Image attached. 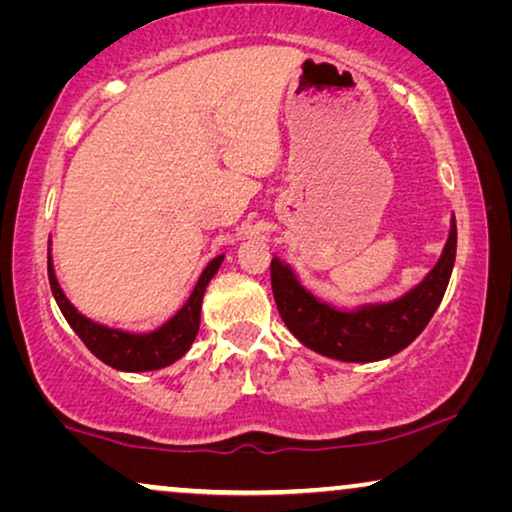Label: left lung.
<instances>
[{"instance_id":"left-lung-1","label":"left lung","mask_w":512,"mask_h":512,"mask_svg":"<svg viewBox=\"0 0 512 512\" xmlns=\"http://www.w3.org/2000/svg\"><path fill=\"white\" fill-rule=\"evenodd\" d=\"M454 256L457 221L452 216L443 256L424 282L394 303L368 305L356 312H340L321 303L298 284L289 265L279 263V258L270 263V282L284 324L305 347L338 361L368 363L394 356L424 331L445 296Z\"/></svg>"}]
</instances>
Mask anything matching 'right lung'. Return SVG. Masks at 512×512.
Returning <instances> with one entry per match:
<instances>
[{"mask_svg": "<svg viewBox=\"0 0 512 512\" xmlns=\"http://www.w3.org/2000/svg\"><path fill=\"white\" fill-rule=\"evenodd\" d=\"M221 261L223 256H216L200 275L186 305L167 324L160 326L158 331L146 335L116 331V328L95 324V321H90L76 312L74 305L62 293L58 279H55L51 258H48V282H51V291L55 300H58L60 312L65 314L67 324L74 328V333L83 340V345L97 359L107 363V366L116 370H128V373H139V370H158L170 366V363L181 359L188 352V347L193 345L200 328L202 296H205L209 279L216 275Z\"/></svg>", "mask_w": 512, "mask_h": 512, "instance_id": "right-lung-1", "label": "right lung"}]
</instances>
